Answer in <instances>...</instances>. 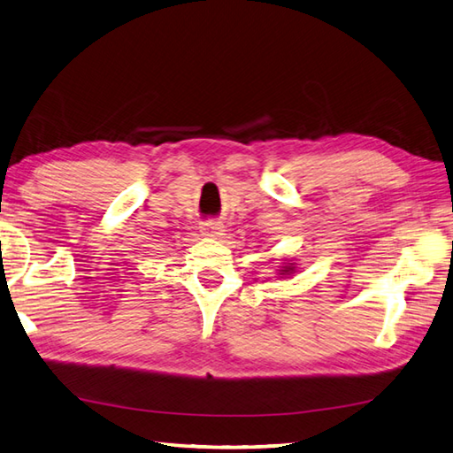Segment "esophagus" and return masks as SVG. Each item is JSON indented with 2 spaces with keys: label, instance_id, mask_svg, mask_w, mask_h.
<instances>
[{
  "label": "esophagus",
  "instance_id": "esophagus-1",
  "mask_svg": "<svg viewBox=\"0 0 453 453\" xmlns=\"http://www.w3.org/2000/svg\"><path fill=\"white\" fill-rule=\"evenodd\" d=\"M221 229H224V224H221V221H218V219H206V221H202V224H200V232L206 234V235H219Z\"/></svg>",
  "mask_w": 453,
  "mask_h": 453
}]
</instances>
